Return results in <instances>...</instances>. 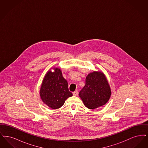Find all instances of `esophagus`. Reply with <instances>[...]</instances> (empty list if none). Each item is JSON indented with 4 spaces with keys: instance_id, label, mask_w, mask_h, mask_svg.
Wrapping results in <instances>:
<instances>
[{
    "instance_id": "1",
    "label": "esophagus",
    "mask_w": 148,
    "mask_h": 148,
    "mask_svg": "<svg viewBox=\"0 0 148 148\" xmlns=\"http://www.w3.org/2000/svg\"><path fill=\"white\" fill-rule=\"evenodd\" d=\"M73 95H74V96H77V94H78V92H77V90H75V92H73Z\"/></svg>"
}]
</instances>
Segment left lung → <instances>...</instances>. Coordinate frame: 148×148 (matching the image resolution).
<instances>
[{
	"label": "left lung",
	"mask_w": 148,
	"mask_h": 148,
	"mask_svg": "<svg viewBox=\"0 0 148 148\" xmlns=\"http://www.w3.org/2000/svg\"><path fill=\"white\" fill-rule=\"evenodd\" d=\"M111 94L110 86L104 73L94 71L86 76L85 85L79 92V97L86 108L95 109L104 106Z\"/></svg>",
	"instance_id": "8db88e82"
}]
</instances>
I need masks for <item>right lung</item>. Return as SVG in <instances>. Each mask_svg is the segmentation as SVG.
Listing matches in <instances>:
<instances>
[{
    "instance_id": "right-lung-1",
    "label": "right lung",
    "mask_w": 148,
    "mask_h": 148,
    "mask_svg": "<svg viewBox=\"0 0 148 148\" xmlns=\"http://www.w3.org/2000/svg\"><path fill=\"white\" fill-rule=\"evenodd\" d=\"M51 69H54L52 72ZM40 96L44 104L53 109L60 108L65 101L73 96L69 91L67 81L59 68L53 67L47 72L40 89Z\"/></svg>"
}]
</instances>
